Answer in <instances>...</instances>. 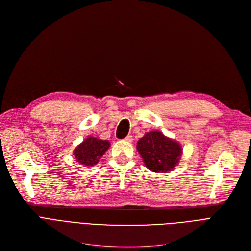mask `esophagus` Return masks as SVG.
<instances>
[{
	"instance_id": "1",
	"label": "esophagus",
	"mask_w": 251,
	"mask_h": 251,
	"mask_svg": "<svg viewBox=\"0 0 251 251\" xmlns=\"http://www.w3.org/2000/svg\"><path fill=\"white\" fill-rule=\"evenodd\" d=\"M132 140H133V137L131 135H127L125 137V141H127V142H132Z\"/></svg>"
}]
</instances>
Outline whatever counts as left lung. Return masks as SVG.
Returning <instances> with one entry per match:
<instances>
[{"label":"left lung","mask_w":251,"mask_h":251,"mask_svg":"<svg viewBox=\"0 0 251 251\" xmlns=\"http://www.w3.org/2000/svg\"><path fill=\"white\" fill-rule=\"evenodd\" d=\"M137 151L152 172H168L179 163L182 148L159 131L147 133L137 142Z\"/></svg>","instance_id":"obj_1"}]
</instances>
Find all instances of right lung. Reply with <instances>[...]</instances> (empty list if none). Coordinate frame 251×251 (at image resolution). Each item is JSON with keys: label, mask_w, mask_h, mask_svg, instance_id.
Segmentation results:
<instances>
[{"label": "right lung", "mask_w": 251, "mask_h": 251, "mask_svg": "<svg viewBox=\"0 0 251 251\" xmlns=\"http://www.w3.org/2000/svg\"><path fill=\"white\" fill-rule=\"evenodd\" d=\"M109 148L110 142L108 140L88 137L75 149L74 156L79 164L90 167L99 162L100 157Z\"/></svg>", "instance_id": "right-lung-1"}]
</instances>
